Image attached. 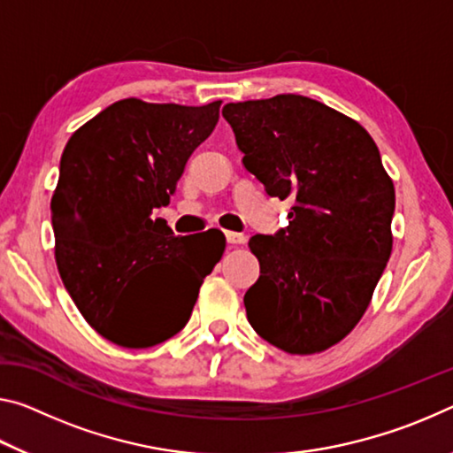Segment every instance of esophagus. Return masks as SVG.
<instances>
[{
    "mask_svg": "<svg viewBox=\"0 0 453 453\" xmlns=\"http://www.w3.org/2000/svg\"><path fill=\"white\" fill-rule=\"evenodd\" d=\"M226 242L229 246H243L246 243V235L238 232H226Z\"/></svg>",
    "mask_w": 453,
    "mask_h": 453,
    "instance_id": "esophagus-1",
    "label": "esophagus"
}]
</instances>
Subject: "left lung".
Listing matches in <instances>:
<instances>
[{"mask_svg": "<svg viewBox=\"0 0 453 453\" xmlns=\"http://www.w3.org/2000/svg\"><path fill=\"white\" fill-rule=\"evenodd\" d=\"M243 167L292 199L288 227L254 235L260 278L243 304L264 341L320 353L367 311L391 256L395 189L375 141L353 119L300 95L224 106Z\"/></svg>", "mask_w": 453, "mask_h": 453, "instance_id": "1", "label": "left lung"}]
</instances>
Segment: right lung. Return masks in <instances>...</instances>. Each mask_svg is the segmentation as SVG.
Instances as JSON below:
<instances>
[{"instance_id":"add662e5","label":"right lung","mask_w":453,"mask_h":453,"mask_svg":"<svg viewBox=\"0 0 453 453\" xmlns=\"http://www.w3.org/2000/svg\"><path fill=\"white\" fill-rule=\"evenodd\" d=\"M205 106L125 98L70 136L52 196L56 264L86 322L114 344L147 349L177 334L199 286L224 254L219 234L199 246L173 235L167 205L185 165L218 125Z\"/></svg>"}]
</instances>
